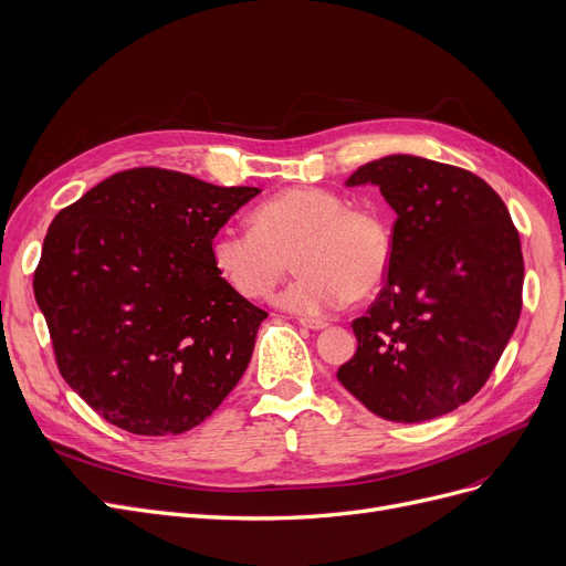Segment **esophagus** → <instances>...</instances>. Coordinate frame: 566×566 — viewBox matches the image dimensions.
I'll use <instances>...</instances> for the list:
<instances>
[{"label":"esophagus","mask_w":566,"mask_h":566,"mask_svg":"<svg viewBox=\"0 0 566 566\" xmlns=\"http://www.w3.org/2000/svg\"><path fill=\"white\" fill-rule=\"evenodd\" d=\"M300 322H302V327H306V329H311V332H322V329H327V327H329V322H327V319L302 317Z\"/></svg>","instance_id":"1"}]
</instances>
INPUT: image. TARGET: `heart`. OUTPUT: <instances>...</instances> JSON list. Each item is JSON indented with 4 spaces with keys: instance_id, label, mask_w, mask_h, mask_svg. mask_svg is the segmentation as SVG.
Wrapping results in <instances>:
<instances>
[{
    "instance_id": "obj_1",
    "label": "heart",
    "mask_w": 566,
    "mask_h": 566,
    "mask_svg": "<svg viewBox=\"0 0 566 566\" xmlns=\"http://www.w3.org/2000/svg\"><path fill=\"white\" fill-rule=\"evenodd\" d=\"M253 228L223 226L211 239V264L244 300H264L294 255L300 276L274 304L302 317L366 300L389 272L391 232L370 209L347 207L327 188L294 186L258 205Z\"/></svg>"
}]
</instances>
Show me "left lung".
I'll use <instances>...</instances> for the list:
<instances>
[{
	"label": "left lung",
	"instance_id": "1",
	"mask_svg": "<svg viewBox=\"0 0 566 566\" xmlns=\"http://www.w3.org/2000/svg\"><path fill=\"white\" fill-rule=\"evenodd\" d=\"M396 211L387 285L353 322L338 382L382 419L417 423L468 402L521 317L523 253L502 198L481 177L412 154L361 166Z\"/></svg>",
	"mask_w": 566,
	"mask_h": 566
}]
</instances>
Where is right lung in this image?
I'll return each instance as SVG.
<instances>
[{"label": "right lung", "mask_w": 566, "mask_h": 566, "mask_svg": "<svg viewBox=\"0 0 566 566\" xmlns=\"http://www.w3.org/2000/svg\"><path fill=\"white\" fill-rule=\"evenodd\" d=\"M260 193L133 168L50 223L34 272L62 378L136 436L202 423L244 375L266 313L211 264V239Z\"/></svg>", "instance_id": "1"}]
</instances>
